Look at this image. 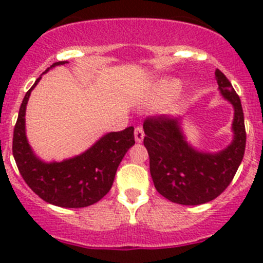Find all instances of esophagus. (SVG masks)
Returning <instances> with one entry per match:
<instances>
[{"instance_id":"34e87169","label":"esophagus","mask_w":263,"mask_h":263,"mask_svg":"<svg viewBox=\"0 0 263 263\" xmlns=\"http://www.w3.org/2000/svg\"><path fill=\"white\" fill-rule=\"evenodd\" d=\"M144 128H142L141 126H137L136 128H135V140H136V142H141L142 140H144Z\"/></svg>"}]
</instances>
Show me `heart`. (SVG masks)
<instances>
[{
  "mask_svg": "<svg viewBox=\"0 0 263 263\" xmlns=\"http://www.w3.org/2000/svg\"><path fill=\"white\" fill-rule=\"evenodd\" d=\"M179 87H181V84L177 80H163L159 82V85L156 86L155 94L159 98L166 99V98H171L172 95L176 94L179 90Z\"/></svg>",
  "mask_w": 263,
  "mask_h": 263,
  "instance_id": "obj_1",
  "label": "heart"
}]
</instances>
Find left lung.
Segmentation results:
<instances>
[{
    "label": "left lung",
    "mask_w": 263,
    "mask_h": 263,
    "mask_svg": "<svg viewBox=\"0 0 263 263\" xmlns=\"http://www.w3.org/2000/svg\"><path fill=\"white\" fill-rule=\"evenodd\" d=\"M215 76L221 95L234 107V139L227 148L216 154L195 150L183 136L179 118L153 116L144 122V145L154 185L161 196L179 205H201L221 195L245 155L246 127L240 99L221 71H215Z\"/></svg>",
    "instance_id": "1"
}]
</instances>
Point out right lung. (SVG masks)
Returning <instances> with one entry per match:
<instances>
[{"label":"right lung","instance_id":"obj_1","mask_svg":"<svg viewBox=\"0 0 263 263\" xmlns=\"http://www.w3.org/2000/svg\"><path fill=\"white\" fill-rule=\"evenodd\" d=\"M66 61L54 62L65 65ZM47 68V71L49 70ZM36 79L21 103L12 139V154L21 177L42 200L60 208H86L102 200L112 188L116 172L127 150L135 145L134 127L110 132L89 150L61 163H44L34 155L25 135V109Z\"/></svg>","mask_w":263,"mask_h":263}]
</instances>
